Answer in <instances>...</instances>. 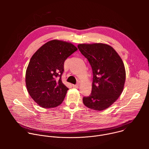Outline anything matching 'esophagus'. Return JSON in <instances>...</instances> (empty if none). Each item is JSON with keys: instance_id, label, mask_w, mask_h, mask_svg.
Listing matches in <instances>:
<instances>
[{"instance_id": "esophagus-1", "label": "esophagus", "mask_w": 149, "mask_h": 149, "mask_svg": "<svg viewBox=\"0 0 149 149\" xmlns=\"http://www.w3.org/2000/svg\"><path fill=\"white\" fill-rule=\"evenodd\" d=\"M72 86H73V87H74V88H78L79 87V85H78V84H74Z\"/></svg>"}]
</instances>
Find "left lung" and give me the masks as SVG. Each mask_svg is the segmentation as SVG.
Listing matches in <instances>:
<instances>
[{
    "mask_svg": "<svg viewBox=\"0 0 149 149\" xmlns=\"http://www.w3.org/2000/svg\"><path fill=\"white\" fill-rule=\"evenodd\" d=\"M78 48L88 59L93 74L91 93L83 97V103L92 110H105L123 92L125 80L123 62L117 52L107 44H79Z\"/></svg>",
    "mask_w": 149,
    "mask_h": 149,
    "instance_id": "1",
    "label": "left lung"
}]
</instances>
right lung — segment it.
Returning <instances> with one entry per match:
<instances>
[{
	"mask_svg": "<svg viewBox=\"0 0 149 149\" xmlns=\"http://www.w3.org/2000/svg\"><path fill=\"white\" fill-rule=\"evenodd\" d=\"M77 49L71 43L52 40L42 45L31 58L26 72V88L40 107H56L64 100L68 88L61 80L63 65Z\"/></svg>",
	"mask_w": 149,
	"mask_h": 149,
	"instance_id": "1",
	"label": "right lung"
}]
</instances>
